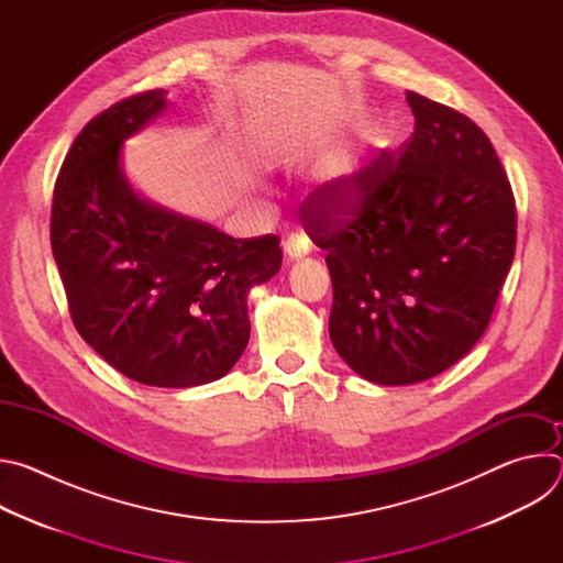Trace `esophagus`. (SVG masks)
I'll return each mask as SVG.
<instances>
[{
    "label": "esophagus",
    "mask_w": 563,
    "mask_h": 563,
    "mask_svg": "<svg viewBox=\"0 0 563 563\" xmlns=\"http://www.w3.org/2000/svg\"><path fill=\"white\" fill-rule=\"evenodd\" d=\"M283 247H285V254H287L291 261H298V258H302V256H307V254L311 252L309 238L302 235V233H291V235H287Z\"/></svg>",
    "instance_id": "1"
}]
</instances>
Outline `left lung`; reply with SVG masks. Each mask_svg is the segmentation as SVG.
<instances>
[{"instance_id":"8db88e82","label":"left lung","mask_w":563,"mask_h":563,"mask_svg":"<svg viewBox=\"0 0 563 563\" xmlns=\"http://www.w3.org/2000/svg\"><path fill=\"white\" fill-rule=\"evenodd\" d=\"M415 133L352 178L311 191L307 235L325 250L341 358L378 385H412L484 336L517 245L499 155L470 118L408 91Z\"/></svg>"}]
</instances>
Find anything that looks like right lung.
<instances>
[{
  "mask_svg": "<svg viewBox=\"0 0 563 563\" xmlns=\"http://www.w3.org/2000/svg\"><path fill=\"white\" fill-rule=\"evenodd\" d=\"M165 109L167 91H144L79 131L53 191L51 247L79 336L131 380L194 387L245 352L247 294L283 252L274 233L231 238L131 189L122 142Z\"/></svg>",
  "mask_w": 563,
  "mask_h": 563,
  "instance_id": "1",
  "label": "right lung"
}]
</instances>
